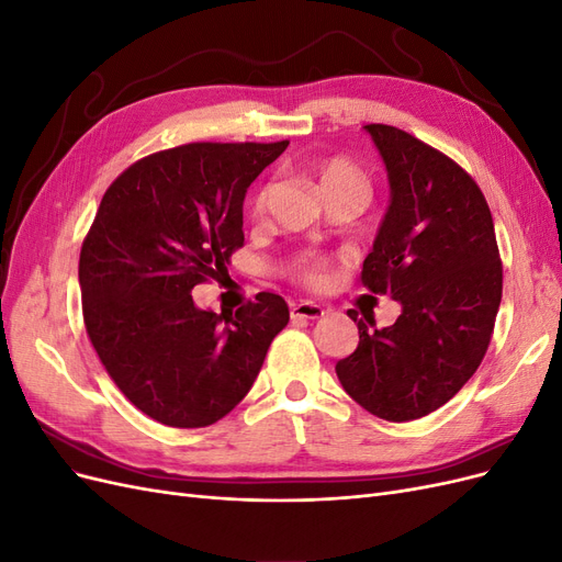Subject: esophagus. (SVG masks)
Listing matches in <instances>:
<instances>
[{
  "mask_svg": "<svg viewBox=\"0 0 562 562\" xmlns=\"http://www.w3.org/2000/svg\"><path fill=\"white\" fill-rule=\"evenodd\" d=\"M323 314H326V310H323L321 304H316V302H297V304H293V307H291V316L293 318H310V321H314V318H321Z\"/></svg>",
  "mask_w": 562,
  "mask_h": 562,
  "instance_id": "1",
  "label": "esophagus"
}]
</instances>
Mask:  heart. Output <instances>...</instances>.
Here are the masks:
<instances>
[{"instance_id": "heart-1", "label": "heart", "mask_w": 562, "mask_h": 562, "mask_svg": "<svg viewBox=\"0 0 562 562\" xmlns=\"http://www.w3.org/2000/svg\"><path fill=\"white\" fill-rule=\"evenodd\" d=\"M316 176L323 194H333L337 190H363L368 192V180L359 166H353L345 157H330L316 166ZM262 209V196L255 199V211ZM295 277L310 288H323L328 283V267L318 258H304L295 267Z\"/></svg>"}]
</instances>
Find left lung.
<instances>
[{
    "instance_id": "obj_1",
    "label": "left lung",
    "mask_w": 562,
    "mask_h": 562,
    "mask_svg": "<svg viewBox=\"0 0 562 562\" xmlns=\"http://www.w3.org/2000/svg\"><path fill=\"white\" fill-rule=\"evenodd\" d=\"M363 128L391 199L361 281L401 302V316L382 330L359 318V347L335 372L368 413L411 422L446 405L479 370L502 302V260L487 201L462 166L396 126Z\"/></svg>"
}]
</instances>
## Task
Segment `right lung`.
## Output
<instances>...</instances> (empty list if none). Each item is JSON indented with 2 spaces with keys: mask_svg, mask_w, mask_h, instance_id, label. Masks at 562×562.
<instances>
[{
  "mask_svg": "<svg viewBox=\"0 0 562 562\" xmlns=\"http://www.w3.org/2000/svg\"><path fill=\"white\" fill-rule=\"evenodd\" d=\"M281 143H190L128 166L79 255L83 323L119 391L166 427L199 429L244 401L291 314L258 293L234 314L199 310L194 285L244 246L250 182Z\"/></svg>",
  "mask_w": 562,
  "mask_h": 562,
  "instance_id": "add662e5",
  "label": "right lung"
}]
</instances>
